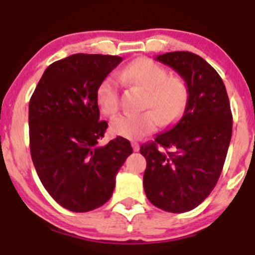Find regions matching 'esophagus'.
I'll list each match as a JSON object with an SVG mask.
<instances>
[{
    "label": "esophagus",
    "mask_w": 255,
    "mask_h": 255,
    "mask_svg": "<svg viewBox=\"0 0 255 255\" xmlns=\"http://www.w3.org/2000/svg\"><path fill=\"white\" fill-rule=\"evenodd\" d=\"M131 146H133V150L135 152L140 150V146H139V144H137V142H131Z\"/></svg>",
    "instance_id": "34e87169"
}]
</instances>
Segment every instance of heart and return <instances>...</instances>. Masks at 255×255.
Listing matches in <instances>:
<instances>
[{"mask_svg": "<svg viewBox=\"0 0 255 255\" xmlns=\"http://www.w3.org/2000/svg\"><path fill=\"white\" fill-rule=\"evenodd\" d=\"M120 80L146 91L144 108L139 114L119 116L111 124L114 134L127 139L139 137L157 129L159 121L164 126L181 118L188 103V87L180 77L169 75L164 67L148 58H137L119 73ZM97 103L105 116L113 118L120 109L119 84L107 77L97 90Z\"/></svg>", "mask_w": 255, "mask_h": 255, "instance_id": "1", "label": "heart"}]
</instances>
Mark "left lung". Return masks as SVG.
<instances>
[{"label":"left lung","instance_id":"obj_1","mask_svg":"<svg viewBox=\"0 0 255 255\" xmlns=\"http://www.w3.org/2000/svg\"><path fill=\"white\" fill-rule=\"evenodd\" d=\"M174 69L188 87L183 116L174 127L144 144V189L166 212L191 211L215 188L229 148L233 115L224 83L203 57L174 51L154 57Z\"/></svg>","mask_w":255,"mask_h":255}]
</instances>
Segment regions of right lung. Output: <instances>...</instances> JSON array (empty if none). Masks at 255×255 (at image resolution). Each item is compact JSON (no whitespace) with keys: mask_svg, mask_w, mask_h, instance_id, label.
I'll list each match as a JSON object with an SVG mask.
<instances>
[{"mask_svg":"<svg viewBox=\"0 0 255 255\" xmlns=\"http://www.w3.org/2000/svg\"><path fill=\"white\" fill-rule=\"evenodd\" d=\"M120 62V56L97 54L56 61L30 99L32 162L44 188L69 211H92L107 203L133 152L122 136L98 145L108 124L99 119L97 90Z\"/></svg>","mask_w":255,"mask_h":255,"instance_id":"1","label":"right lung"}]
</instances>
